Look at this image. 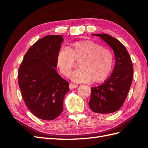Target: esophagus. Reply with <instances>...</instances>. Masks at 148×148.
I'll return each mask as SVG.
<instances>
[{"instance_id":"1","label":"esophagus","mask_w":148,"mask_h":148,"mask_svg":"<svg viewBox=\"0 0 148 148\" xmlns=\"http://www.w3.org/2000/svg\"><path fill=\"white\" fill-rule=\"evenodd\" d=\"M77 87V84H75L73 83H71L69 84V88H70V89H74V88H76Z\"/></svg>"}]
</instances>
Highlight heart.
<instances>
[{"instance_id": "1", "label": "heart", "mask_w": 148, "mask_h": 148, "mask_svg": "<svg viewBox=\"0 0 148 148\" xmlns=\"http://www.w3.org/2000/svg\"><path fill=\"white\" fill-rule=\"evenodd\" d=\"M76 61L81 69L74 72L72 79L76 82L100 83L108 77L112 70L114 55L108 48L92 40H85L71 44L60 50L56 65L61 73L69 77Z\"/></svg>"}]
</instances>
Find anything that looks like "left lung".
<instances>
[{
	"label": "left lung",
	"instance_id": "left-lung-1",
	"mask_svg": "<svg viewBox=\"0 0 148 148\" xmlns=\"http://www.w3.org/2000/svg\"><path fill=\"white\" fill-rule=\"evenodd\" d=\"M112 48L116 58L114 70L104 83L92 87L89 106L100 114L117 111L126 99L133 80L132 62L127 49L118 40L106 34H95Z\"/></svg>",
	"mask_w": 148,
	"mask_h": 148
}]
</instances>
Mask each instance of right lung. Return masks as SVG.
Masks as SVG:
<instances>
[{
    "label": "right lung",
    "instance_id": "right-lung-1",
    "mask_svg": "<svg viewBox=\"0 0 148 148\" xmlns=\"http://www.w3.org/2000/svg\"><path fill=\"white\" fill-rule=\"evenodd\" d=\"M62 36L50 35L34 43L19 67L18 81L21 96L32 114L43 120H53L63 111L69 83L55 70Z\"/></svg>",
    "mask_w": 148,
    "mask_h": 148
}]
</instances>
